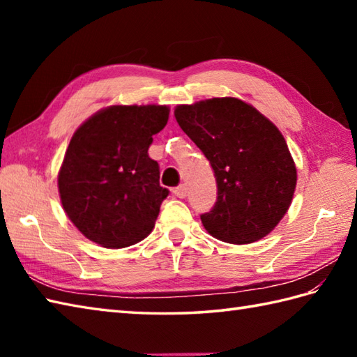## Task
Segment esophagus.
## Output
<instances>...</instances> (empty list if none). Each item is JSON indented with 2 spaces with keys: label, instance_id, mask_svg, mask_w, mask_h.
I'll list each match as a JSON object with an SVG mask.
<instances>
[{
  "label": "esophagus",
  "instance_id": "esophagus-1",
  "mask_svg": "<svg viewBox=\"0 0 357 357\" xmlns=\"http://www.w3.org/2000/svg\"><path fill=\"white\" fill-rule=\"evenodd\" d=\"M173 193L178 196V198H181V199H184L185 196H187V187L185 185H179V187H176L173 190Z\"/></svg>",
  "mask_w": 357,
  "mask_h": 357
}]
</instances>
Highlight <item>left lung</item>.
<instances>
[{
	"label": "left lung",
	"instance_id": "8db88e82",
	"mask_svg": "<svg viewBox=\"0 0 357 357\" xmlns=\"http://www.w3.org/2000/svg\"><path fill=\"white\" fill-rule=\"evenodd\" d=\"M174 118L215 172L218 199L201 216L204 229L236 245L267 236L290 207L298 181L279 128L233 96L176 105Z\"/></svg>",
	"mask_w": 357,
	"mask_h": 357
}]
</instances>
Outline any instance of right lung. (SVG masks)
Instances as JSON below:
<instances>
[{"label":"right lung","instance_id":"obj_1","mask_svg":"<svg viewBox=\"0 0 357 357\" xmlns=\"http://www.w3.org/2000/svg\"><path fill=\"white\" fill-rule=\"evenodd\" d=\"M169 113V105H109L73 133L58 192L72 224L95 244L123 248L153 230L169 190L147 150Z\"/></svg>","mask_w":357,"mask_h":357}]
</instances>
